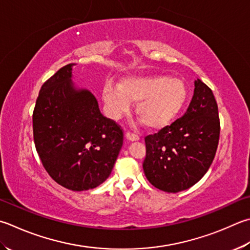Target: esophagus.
Returning <instances> with one entry per match:
<instances>
[{"instance_id":"esophagus-1","label":"esophagus","mask_w":250,"mask_h":250,"mask_svg":"<svg viewBox=\"0 0 250 250\" xmlns=\"http://www.w3.org/2000/svg\"><path fill=\"white\" fill-rule=\"evenodd\" d=\"M125 137L127 140L129 141H136V140H139V136L136 135V134H133L130 133V131H127V133L125 134Z\"/></svg>"}]
</instances>
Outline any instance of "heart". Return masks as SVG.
Listing matches in <instances>:
<instances>
[{
    "label": "heart",
    "instance_id": "obj_1",
    "mask_svg": "<svg viewBox=\"0 0 250 250\" xmlns=\"http://www.w3.org/2000/svg\"><path fill=\"white\" fill-rule=\"evenodd\" d=\"M188 91L185 83L166 75L129 76L117 84L105 83L102 91L107 113L113 119L129 111L137 102L136 113L149 128H161L175 119L185 105Z\"/></svg>",
    "mask_w": 250,
    "mask_h": 250
}]
</instances>
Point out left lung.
<instances>
[{
    "label": "left lung",
    "instance_id": "obj_1",
    "mask_svg": "<svg viewBox=\"0 0 250 250\" xmlns=\"http://www.w3.org/2000/svg\"><path fill=\"white\" fill-rule=\"evenodd\" d=\"M219 137L220 119L213 92L197 79L185 114L158 133L146 136V177L167 192L194 186L212 163Z\"/></svg>",
    "mask_w": 250,
    "mask_h": 250
}]
</instances>
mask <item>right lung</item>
Masks as SVG:
<instances>
[{
  "mask_svg": "<svg viewBox=\"0 0 250 250\" xmlns=\"http://www.w3.org/2000/svg\"><path fill=\"white\" fill-rule=\"evenodd\" d=\"M73 65H65L42 84L32 128L49 175L67 189L83 191L110 176L124 135L120 125L102 115L90 91L74 86Z\"/></svg>",
  "mask_w": 250,
  "mask_h": 250,
  "instance_id": "add662e5",
  "label": "right lung"
}]
</instances>
